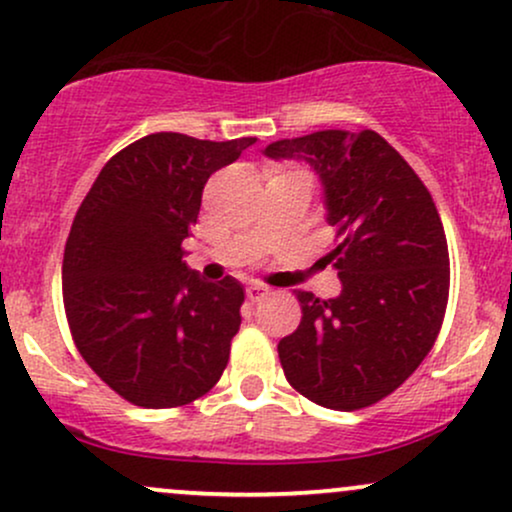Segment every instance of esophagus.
<instances>
[{
  "label": "esophagus",
  "mask_w": 512,
  "mask_h": 512,
  "mask_svg": "<svg viewBox=\"0 0 512 512\" xmlns=\"http://www.w3.org/2000/svg\"><path fill=\"white\" fill-rule=\"evenodd\" d=\"M268 294H270V287L261 285V282H254V285L246 287V299H249V302H261V299L268 297Z\"/></svg>",
  "instance_id": "34e87169"
}]
</instances>
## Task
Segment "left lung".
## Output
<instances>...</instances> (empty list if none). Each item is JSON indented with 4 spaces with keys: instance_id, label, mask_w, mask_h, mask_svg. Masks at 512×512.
Wrapping results in <instances>:
<instances>
[{
    "instance_id": "obj_1",
    "label": "left lung",
    "mask_w": 512,
    "mask_h": 512,
    "mask_svg": "<svg viewBox=\"0 0 512 512\" xmlns=\"http://www.w3.org/2000/svg\"><path fill=\"white\" fill-rule=\"evenodd\" d=\"M304 160L323 184L342 292H297L302 323L280 340L290 386L316 405L352 412L400 388L431 352L448 304L450 261L429 189L376 131L326 129L263 150Z\"/></svg>"
}]
</instances>
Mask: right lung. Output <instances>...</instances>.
<instances>
[{
  "mask_svg": "<svg viewBox=\"0 0 512 512\" xmlns=\"http://www.w3.org/2000/svg\"><path fill=\"white\" fill-rule=\"evenodd\" d=\"M254 143L143 136L102 167L78 208L62 263L66 321L90 369L138 407L189 405L225 371L244 287L198 278L182 242L210 174Z\"/></svg>",
  "mask_w": 512,
  "mask_h": 512,
  "instance_id": "right-lung-1",
  "label": "right lung"
}]
</instances>
